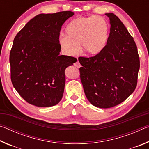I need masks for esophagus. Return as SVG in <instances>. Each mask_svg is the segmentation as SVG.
<instances>
[{
    "instance_id": "obj_1",
    "label": "esophagus",
    "mask_w": 149,
    "mask_h": 149,
    "mask_svg": "<svg viewBox=\"0 0 149 149\" xmlns=\"http://www.w3.org/2000/svg\"><path fill=\"white\" fill-rule=\"evenodd\" d=\"M74 65H75V66L77 67V68L81 67V64H80V63L79 62V61H78V60H77V61L76 62L74 63Z\"/></svg>"
}]
</instances>
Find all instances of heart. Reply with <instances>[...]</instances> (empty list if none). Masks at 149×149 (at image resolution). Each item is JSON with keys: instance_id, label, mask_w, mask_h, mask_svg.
I'll use <instances>...</instances> for the list:
<instances>
[{"instance_id": "heart-1", "label": "heart", "mask_w": 149, "mask_h": 149, "mask_svg": "<svg viewBox=\"0 0 149 149\" xmlns=\"http://www.w3.org/2000/svg\"><path fill=\"white\" fill-rule=\"evenodd\" d=\"M66 35H62L58 43L62 52L74 56L82 49L87 54L97 55L107 45L109 38V26L107 20L100 16L79 17L72 20L65 29Z\"/></svg>"}]
</instances>
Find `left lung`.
Segmentation results:
<instances>
[{
    "instance_id": "obj_1",
    "label": "left lung",
    "mask_w": 149,
    "mask_h": 149,
    "mask_svg": "<svg viewBox=\"0 0 149 149\" xmlns=\"http://www.w3.org/2000/svg\"><path fill=\"white\" fill-rule=\"evenodd\" d=\"M104 50L91 57L79 56L80 79L85 94L95 107H114L127 99L137 85L140 60L137 45L124 25L113 13Z\"/></svg>"
}]
</instances>
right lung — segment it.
<instances>
[{
  "instance_id": "1",
  "label": "right lung",
  "mask_w": 149,
  "mask_h": 149,
  "mask_svg": "<svg viewBox=\"0 0 149 149\" xmlns=\"http://www.w3.org/2000/svg\"><path fill=\"white\" fill-rule=\"evenodd\" d=\"M71 11L40 14L17 33L10 52L12 84L27 102L49 107L61 100L65 69L77 61L60 55L58 43L63 24Z\"/></svg>"
}]
</instances>
